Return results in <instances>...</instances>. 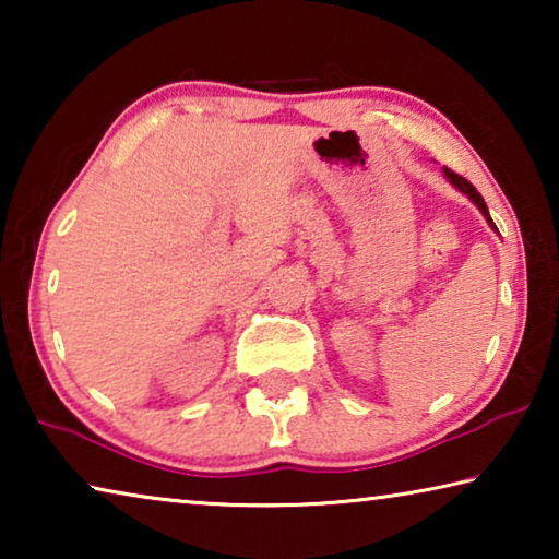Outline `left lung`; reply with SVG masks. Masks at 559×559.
Wrapping results in <instances>:
<instances>
[{
  "mask_svg": "<svg viewBox=\"0 0 559 559\" xmlns=\"http://www.w3.org/2000/svg\"><path fill=\"white\" fill-rule=\"evenodd\" d=\"M443 173H447V177H449V182H451V185H456V187L461 189V192H463V194H468V197H471V200H473V202H476V206H478V210H480V212H484V216H486V219H488V224H490V226H493V229H496V224H493V219H490V214H488V206H486V202H484V197H480V192H478V189H476V187H473V185L468 182V179H466V177H461V175H456V173H453V169H449V167H443Z\"/></svg>",
  "mask_w": 559,
  "mask_h": 559,
  "instance_id": "1",
  "label": "left lung"
}]
</instances>
